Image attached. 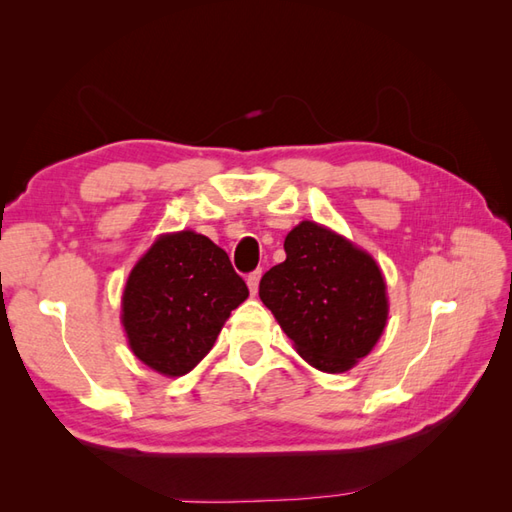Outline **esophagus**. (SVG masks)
Returning <instances> with one entry per match:
<instances>
[{"label":"esophagus","mask_w":512,"mask_h":512,"mask_svg":"<svg viewBox=\"0 0 512 512\" xmlns=\"http://www.w3.org/2000/svg\"><path fill=\"white\" fill-rule=\"evenodd\" d=\"M259 279H262V270H255V273H250V275L246 277V284H248L250 295H255V292H257V288H259Z\"/></svg>","instance_id":"1"}]
</instances>
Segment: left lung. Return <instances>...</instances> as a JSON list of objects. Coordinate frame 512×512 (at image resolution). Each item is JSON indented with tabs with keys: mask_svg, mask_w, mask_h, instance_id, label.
Instances as JSON below:
<instances>
[{
	"mask_svg": "<svg viewBox=\"0 0 512 512\" xmlns=\"http://www.w3.org/2000/svg\"><path fill=\"white\" fill-rule=\"evenodd\" d=\"M286 262L259 281V299L312 367L352 369L387 323V286L372 255L317 222L286 235Z\"/></svg>",
	"mask_w": 512,
	"mask_h": 512,
	"instance_id": "left-lung-1",
	"label": "left lung"
}]
</instances>
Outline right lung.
<instances>
[{
  "label": "right lung",
  "instance_id": "1",
  "mask_svg": "<svg viewBox=\"0 0 512 512\" xmlns=\"http://www.w3.org/2000/svg\"><path fill=\"white\" fill-rule=\"evenodd\" d=\"M246 297L244 279L209 237L193 231L160 235L129 273L123 292L129 347L158 374H189Z\"/></svg>",
  "mask_w": 512,
  "mask_h": 512
}]
</instances>
